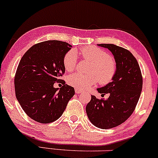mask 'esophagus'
I'll return each mask as SVG.
<instances>
[{
	"label": "esophagus",
	"instance_id": "1",
	"mask_svg": "<svg viewBox=\"0 0 158 158\" xmlns=\"http://www.w3.org/2000/svg\"><path fill=\"white\" fill-rule=\"evenodd\" d=\"M81 91L80 89H78V88H75V93H77V94H79V93H81Z\"/></svg>",
	"mask_w": 158,
	"mask_h": 158
}]
</instances>
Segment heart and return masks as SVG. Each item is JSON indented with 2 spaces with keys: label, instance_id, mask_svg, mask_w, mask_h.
Segmentation results:
<instances>
[{
  "label": "heart",
  "instance_id": "heart-1",
  "mask_svg": "<svg viewBox=\"0 0 158 158\" xmlns=\"http://www.w3.org/2000/svg\"><path fill=\"white\" fill-rule=\"evenodd\" d=\"M80 55L84 58L92 62L89 74L75 73L68 77V83L76 88L85 89L99 81L101 85H107L112 81L117 71V65L112 57L98 47L89 46L81 48ZM77 54L74 50H70L63 57V65L68 71L76 69Z\"/></svg>",
  "mask_w": 158,
  "mask_h": 158
}]
</instances>
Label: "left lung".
<instances>
[{
    "mask_svg": "<svg viewBox=\"0 0 158 158\" xmlns=\"http://www.w3.org/2000/svg\"><path fill=\"white\" fill-rule=\"evenodd\" d=\"M98 46L112 53L117 71L111 82L97 88L101 95L109 93V97L99 100L91 95L86 112L95 127L110 129L123 123L132 114L142 89V76L139 63L131 52L112 44Z\"/></svg>",
    "mask_w": 158,
    "mask_h": 158,
    "instance_id": "8db88e82",
    "label": "left lung"
}]
</instances>
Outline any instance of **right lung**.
Returning <instances> with one entry per match:
<instances>
[{"instance_id": "add662e5", "label": "right lung", "mask_w": 158, "mask_h": 158, "mask_svg": "<svg viewBox=\"0 0 158 158\" xmlns=\"http://www.w3.org/2000/svg\"><path fill=\"white\" fill-rule=\"evenodd\" d=\"M71 47L63 41H46L30 48L19 61L15 78L16 97L26 114L38 123L59 119L74 95L73 87L65 82L60 88L54 87L65 73L63 57Z\"/></svg>"}]
</instances>
